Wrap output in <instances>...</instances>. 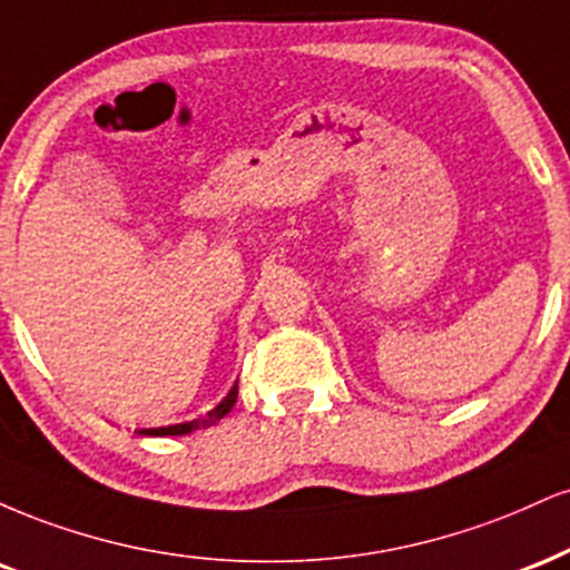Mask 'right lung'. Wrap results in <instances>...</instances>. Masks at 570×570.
Segmentation results:
<instances>
[{
    "label": "right lung",
    "mask_w": 570,
    "mask_h": 570,
    "mask_svg": "<svg viewBox=\"0 0 570 570\" xmlns=\"http://www.w3.org/2000/svg\"><path fill=\"white\" fill-rule=\"evenodd\" d=\"M234 403H237V384H234L232 390H229V394H226V397L220 400V403L213 407V411H207L205 416H199V419H194V421H184V424L154 426V430H138V434H151V438H167V434H189L194 430H207V426L218 424V421L232 411Z\"/></svg>",
    "instance_id": "1"
}]
</instances>
